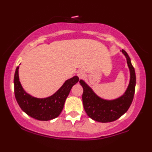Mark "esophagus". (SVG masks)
<instances>
[{
  "label": "esophagus",
  "instance_id": "34e87169",
  "mask_svg": "<svg viewBox=\"0 0 152 152\" xmlns=\"http://www.w3.org/2000/svg\"><path fill=\"white\" fill-rule=\"evenodd\" d=\"M76 75H77L78 77H79V79H81V78L84 77V71H82V70H79V71H78L77 73H76Z\"/></svg>",
  "mask_w": 152,
  "mask_h": 152
}]
</instances>
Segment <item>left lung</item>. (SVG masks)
I'll return each instance as SVG.
<instances>
[{"label": "left lung", "instance_id": "left-lung-1", "mask_svg": "<svg viewBox=\"0 0 152 152\" xmlns=\"http://www.w3.org/2000/svg\"><path fill=\"white\" fill-rule=\"evenodd\" d=\"M122 52L127 59L130 72V79L125 92L121 97L111 100H107L98 97L83 80L79 81L84 92L82 101L84 110L91 119L99 122H114L127 112L130 108L135 94V72L127 52L122 49Z\"/></svg>", "mask_w": 152, "mask_h": 152}]
</instances>
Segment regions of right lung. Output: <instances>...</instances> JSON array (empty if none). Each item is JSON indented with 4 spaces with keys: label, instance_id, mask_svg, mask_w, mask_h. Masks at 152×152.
<instances>
[{
    "label": "right lung",
    "instance_id": "1",
    "mask_svg": "<svg viewBox=\"0 0 152 152\" xmlns=\"http://www.w3.org/2000/svg\"><path fill=\"white\" fill-rule=\"evenodd\" d=\"M79 80L78 76H73L65 81L54 95L46 98H37L27 93L22 88L19 79L18 66L14 74V95L21 109L28 116L40 121L51 120L62 112L72 87Z\"/></svg>",
    "mask_w": 152,
    "mask_h": 152
}]
</instances>
